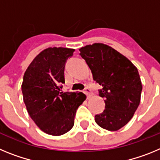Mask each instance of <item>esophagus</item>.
Masks as SVG:
<instances>
[{
  "label": "esophagus",
  "instance_id": "34e87169",
  "mask_svg": "<svg viewBox=\"0 0 160 160\" xmlns=\"http://www.w3.org/2000/svg\"><path fill=\"white\" fill-rule=\"evenodd\" d=\"M84 93L87 95V97H89L90 96H91V90H90V88H86L85 89H84Z\"/></svg>",
  "mask_w": 160,
  "mask_h": 160
}]
</instances>
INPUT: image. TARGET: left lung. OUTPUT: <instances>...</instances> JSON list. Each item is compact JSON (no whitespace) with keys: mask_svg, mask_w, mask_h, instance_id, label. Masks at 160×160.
Wrapping results in <instances>:
<instances>
[{"mask_svg":"<svg viewBox=\"0 0 160 160\" xmlns=\"http://www.w3.org/2000/svg\"><path fill=\"white\" fill-rule=\"evenodd\" d=\"M80 51L93 80L102 86L99 95L105 98V109L96 115L95 122L109 131L120 130L130 122L139 105L142 85L138 69L106 44L87 45Z\"/></svg>","mask_w":160,"mask_h":160,"instance_id":"1","label":"left lung"}]
</instances>
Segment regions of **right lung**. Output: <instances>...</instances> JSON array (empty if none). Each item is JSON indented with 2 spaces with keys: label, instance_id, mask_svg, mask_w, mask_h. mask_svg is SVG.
Returning a JSON list of instances; mask_svg holds the SVG:
<instances>
[{
  "label": "right lung",
  "instance_id": "obj_1",
  "mask_svg": "<svg viewBox=\"0 0 160 160\" xmlns=\"http://www.w3.org/2000/svg\"><path fill=\"white\" fill-rule=\"evenodd\" d=\"M74 49L48 47L33 59L22 84L23 101L31 119L47 134L59 136L74 126L78 107L86 99L83 92H60L64 84L67 59Z\"/></svg>",
  "mask_w": 160,
  "mask_h": 160
}]
</instances>
